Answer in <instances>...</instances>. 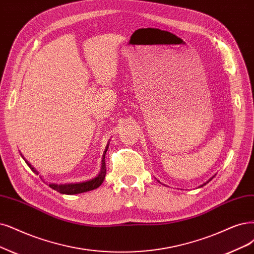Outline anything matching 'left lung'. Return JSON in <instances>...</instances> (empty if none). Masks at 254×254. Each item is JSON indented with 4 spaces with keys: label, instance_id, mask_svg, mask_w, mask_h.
<instances>
[{
    "label": "left lung",
    "instance_id": "1",
    "mask_svg": "<svg viewBox=\"0 0 254 254\" xmlns=\"http://www.w3.org/2000/svg\"><path fill=\"white\" fill-rule=\"evenodd\" d=\"M212 178H213V177H212ZM212 178H211V179H212ZM211 179H209V180H208V181H207V182H206V183H208V182H209V181H210V180H211ZM206 183H204V184H203V185H201V187H202V186H204V185H206Z\"/></svg>",
    "mask_w": 254,
    "mask_h": 254
}]
</instances>
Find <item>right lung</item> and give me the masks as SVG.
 I'll list each match as a JSON object with an SVG mask.
<instances>
[{
	"label": "right lung",
	"instance_id": "1",
	"mask_svg": "<svg viewBox=\"0 0 254 254\" xmlns=\"http://www.w3.org/2000/svg\"><path fill=\"white\" fill-rule=\"evenodd\" d=\"M108 147L105 149V154L102 156V160H101V171L99 173V175L97 177L94 178V179L87 181V182H81V183H74V184H49V186L51 187L52 190L59 191L61 193H64V194H76V193H81V192H86L89 190H93L99 187L103 180H105V177L107 174V167H106V162H105V157H106V153L108 151ZM25 160V159H24ZM25 162L27 163V165L30 167V170L37 174V171L35 168L28 162L27 160H25Z\"/></svg>",
	"mask_w": 254,
	"mask_h": 254
}]
</instances>
